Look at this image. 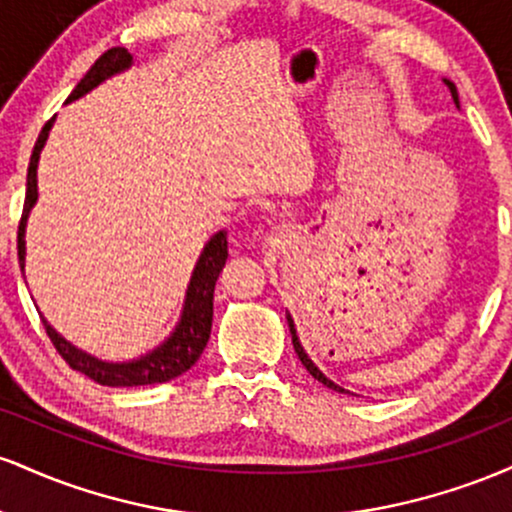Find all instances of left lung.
I'll list each match as a JSON object with an SVG mask.
<instances>
[{"label":"left lung","instance_id":"obj_1","mask_svg":"<svg viewBox=\"0 0 512 512\" xmlns=\"http://www.w3.org/2000/svg\"><path fill=\"white\" fill-rule=\"evenodd\" d=\"M445 84H448V88H450V93H452V98H455V103H457V105H460V98H457V88H455V84H450V81H448V79H445ZM286 320H289V327H291V339H293V349H296V354H298V358H301V363H303V366H305V370H308V373H310V375H313V378H315V380H320V383H322V385L332 387V390H339V392H344V390H342V387H339V385H334V383H332V380H327V378H325V375H322V373H320V370H317V366H315V363H313V361H310V358H308V354H305V351H303V346H301V342H298V334H296V327H293V320H291V315H289V317H286Z\"/></svg>","mask_w":512,"mask_h":512}]
</instances>
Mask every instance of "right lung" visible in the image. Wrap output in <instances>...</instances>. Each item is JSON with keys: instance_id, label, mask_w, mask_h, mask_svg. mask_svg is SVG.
Returning a JSON list of instances; mask_svg holds the SVG:
<instances>
[{"instance_id": "obj_1", "label": "right lung", "mask_w": 512, "mask_h": 512, "mask_svg": "<svg viewBox=\"0 0 512 512\" xmlns=\"http://www.w3.org/2000/svg\"><path fill=\"white\" fill-rule=\"evenodd\" d=\"M132 64V55L125 48H110L108 52H103L93 67L88 69L84 79L76 84V88L69 93L67 103L76 101L84 93L91 91L93 86L101 84L103 79L113 76L122 69H127ZM50 117L45 122V127L40 129L38 142L33 146L31 154V163H28V178H26V199H23V214L19 221V233H16V243H19V262L23 269V262H26V240H23V233H26V219L28 211L33 209L35 199H38V158L40 151H43L45 139H48V132L52 127ZM228 260V240H226V231H219L214 238L209 240L207 248L202 250L199 255L195 272H192L190 286H187V298H185V308H182V317L175 327V332L163 342L161 346H156L154 351L137 358V361H127V363H105L98 361V358L84 354L76 346H72L67 339L60 337L52 327L48 325V320H43L45 332H48L52 346L57 349L64 361L69 363L74 370L88 375L96 383L108 385V387H137V385H154V383H168V380L178 378V375L190 370L202 356L204 346L209 342L211 334V317H214V286L216 279H219L223 264Z\"/></svg>"}]
</instances>
